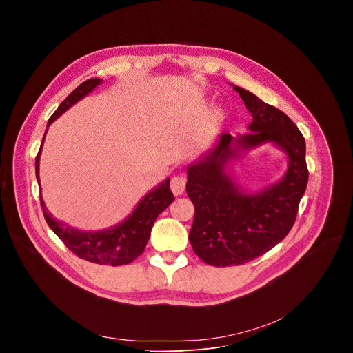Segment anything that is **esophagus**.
Returning <instances> with one entry per match:
<instances>
[{
    "mask_svg": "<svg viewBox=\"0 0 353 353\" xmlns=\"http://www.w3.org/2000/svg\"><path fill=\"white\" fill-rule=\"evenodd\" d=\"M185 183H187V180H185L184 176H174V177L172 179V181H170L172 192H173L174 195L183 194L184 190H185Z\"/></svg>",
    "mask_w": 353,
    "mask_h": 353,
    "instance_id": "esophagus-1",
    "label": "esophagus"
}]
</instances>
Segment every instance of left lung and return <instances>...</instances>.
<instances>
[{
    "label": "left lung",
    "instance_id": "1",
    "mask_svg": "<svg viewBox=\"0 0 353 353\" xmlns=\"http://www.w3.org/2000/svg\"><path fill=\"white\" fill-rule=\"evenodd\" d=\"M251 114L248 132L222 134L203 161L188 166L187 195L194 204L188 234L194 253L208 265H241L265 254L290 232L309 180L306 142L296 124L279 109L243 88L233 86ZM267 141L288 155L285 176L263 192H243L224 172L238 154Z\"/></svg>",
    "mask_w": 353,
    "mask_h": 353
}]
</instances>
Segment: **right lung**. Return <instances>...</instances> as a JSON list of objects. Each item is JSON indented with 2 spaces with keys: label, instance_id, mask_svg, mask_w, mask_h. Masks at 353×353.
<instances>
[{
  "label": "right lung",
  "instance_id": "add662e5",
  "mask_svg": "<svg viewBox=\"0 0 353 353\" xmlns=\"http://www.w3.org/2000/svg\"><path fill=\"white\" fill-rule=\"evenodd\" d=\"M102 83V79L90 78L82 82L77 89H74L61 105L48 119L47 127L52 124L56 119H59L65 110H68L78 100L90 93L97 85ZM47 132V131H46ZM44 132V137H46ZM43 137V141H44ZM41 141V146H43ZM41 146L36 157V179L39 180V161ZM173 192L170 191V179H166L162 184L148 192L135 207L132 214L121 223L97 232H85L79 229H74L70 225L57 221L53 215L48 212L44 205V201L40 196V205L47 225L50 226L60 240L72 251L75 256L89 263L100 264V265H112L120 267L132 263L137 257L143 253V248L149 240L150 230L159 216L172 203H173Z\"/></svg>",
  "mask_w": 353,
  "mask_h": 353
}]
</instances>
